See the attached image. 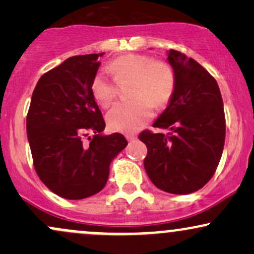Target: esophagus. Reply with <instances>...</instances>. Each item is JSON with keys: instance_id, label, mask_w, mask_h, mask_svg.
Wrapping results in <instances>:
<instances>
[{"instance_id": "obj_1", "label": "esophagus", "mask_w": 254, "mask_h": 254, "mask_svg": "<svg viewBox=\"0 0 254 254\" xmlns=\"http://www.w3.org/2000/svg\"><path fill=\"white\" fill-rule=\"evenodd\" d=\"M127 141H129V142L135 141L136 136H135V135H127Z\"/></svg>"}]
</instances>
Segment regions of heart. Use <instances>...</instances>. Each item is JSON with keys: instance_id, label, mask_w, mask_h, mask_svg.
<instances>
[{"instance_id": "b5f03b06", "label": "heart", "mask_w": 254, "mask_h": 254, "mask_svg": "<svg viewBox=\"0 0 254 254\" xmlns=\"http://www.w3.org/2000/svg\"><path fill=\"white\" fill-rule=\"evenodd\" d=\"M117 82L131 80L129 101L117 103L106 116L111 130L133 133L153 117L155 107L171 100L176 89V72L171 64L153 60L141 54H127L117 57L107 66ZM93 98L101 107H109L116 97V84L103 71H99L90 83Z\"/></svg>"}]
</instances>
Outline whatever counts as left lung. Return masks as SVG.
I'll list each match as a JSON object with an SVG mask.
<instances>
[{"mask_svg":"<svg viewBox=\"0 0 254 254\" xmlns=\"http://www.w3.org/2000/svg\"><path fill=\"white\" fill-rule=\"evenodd\" d=\"M176 89L153 127L168 135L143 131L148 148L144 168L160 190L189 194L202 189L216 171L226 137L223 101L214 77L193 58L170 50Z\"/></svg>","mask_w":254,"mask_h":254,"instance_id":"obj_1","label":"left lung"}]
</instances>
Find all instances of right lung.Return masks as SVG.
I'll list each match as a JSON object with an SVG mask.
<instances>
[{"mask_svg": "<svg viewBox=\"0 0 254 254\" xmlns=\"http://www.w3.org/2000/svg\"><path fill=\"white\" fill-rule=\"evenodd\" d=\"M103 55L68 58L45 72L32 94L26 127L34 168L65 199H83L103 190L111 162L127 145L122 133L104 135L105 121L90 92Z\"/></svg>", "mask_w": 254, "mask_h": 254, "instance_id": "obj_1", "label": "right lung"}]
</instances>
